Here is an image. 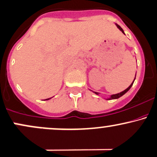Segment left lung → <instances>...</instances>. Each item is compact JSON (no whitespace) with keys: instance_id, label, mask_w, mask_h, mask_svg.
<instances>
[{"instance_id":"left-lung-1","label":"left lung","mask_w":157,"mask_h":157,"mask_svg":"<svg viewBox=\"0 0 157 157\" xmlns=\"http://www.w3.org/2000/svg\"><path fill=\"white\" fill-rule=\"evenodd\" d=\"M115 25H116V26H117V27H118V29H119V30H120L121 31V32H122V33H124V32L123 29H122V28H121V27L119 25H117V24H115ZM135 79H136V77H135ZM135 79H134V80H135ZM134 80H133V82H134ZM133 82H132V83H131V84H130V86H129L128 88H127V89H125V90H124V91H123V92H120V93H118V94H112V95H111V96H110V97H109V98H107V99H106V100H113V99H118V98H119L120 97H121V96H122V95H124V94H125V93H126V92H128V91H129V90H130V88H131V87H132V84H133ZM94 92V93H95V94H98V92Z\"/></svg>"}]
</instances>
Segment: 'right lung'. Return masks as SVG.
Here are the masks:
<instances>
[{
  "instance_id": "1",
  "label": "right lung",
  "mask_w": 157,
  "mask_h": 157,
  "mask_svg": "<svg viewBox=\"0 0 157 157\" xmlns=\"http://www.w3.org/2000/svg\"><path fill=\"white\" fill-rule=\"evenodd\" d=\"M49 99H51V98H48V99H45L46 101H48V100H49Z\"/></svg>"
}]
</instances>
